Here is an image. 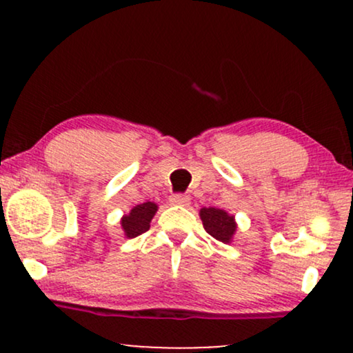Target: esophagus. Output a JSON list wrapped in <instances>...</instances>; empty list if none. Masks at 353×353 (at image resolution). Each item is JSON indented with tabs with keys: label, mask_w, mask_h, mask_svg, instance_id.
<instances>
[{
	"label": "esophagus",
	"mask_w": 353,
	"mask_h": 353,
	"mask_svg": "<svg viewBox=\"0 0 353 353\" xmlns=\"http://www.w3.org/2000/svg\"><path fill=\"white\" fill-rule=\"evenodd\" d=\"M191 199L185 194H173L170 196V204L173 205H190Z\"/></svg>",
	"instance_id": "1"
}]
</instances>
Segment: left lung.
<instances>
[{
  "label": "left lung",
  "mask_w": 353,
  "mask_h": 353,
  "mask_svg": "<svg viewBox=\"0 0 353 353\" xmlns=\"http://www.w3.org/2000/svg\"><path fill=\"white\" fill-rule=\"evenodd\" d=\"M199 216L202 225H204V230L212 238L223 244H231L236 230H238L234 215L228 214L223 209H216V207H202L199 210Z\"/></svg>",
  "instance_id": "obj_1"
}]
</instances>
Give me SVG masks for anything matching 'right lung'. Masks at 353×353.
I'll use <instances>...</instances> for the list:
<instances>
[{
	"label": "right lung",
	"instance_id": "1",
	"mask_svg": "<svg viewBox=\"0 0 353 353\" xmlns=\"http://www.w3.org/2000/svg\"><path fill=\"white\" fill-rule=\"evenodd\" d=\"M157 209L159 205L156 202L148 201L139 205H134L128 214H125L122 219H120V226H122L125 238H137V236L143 234L144 231H148Z\"/></svg>",
	"mask_w": 353,
	"mask_h": 353
}]
</instances>
